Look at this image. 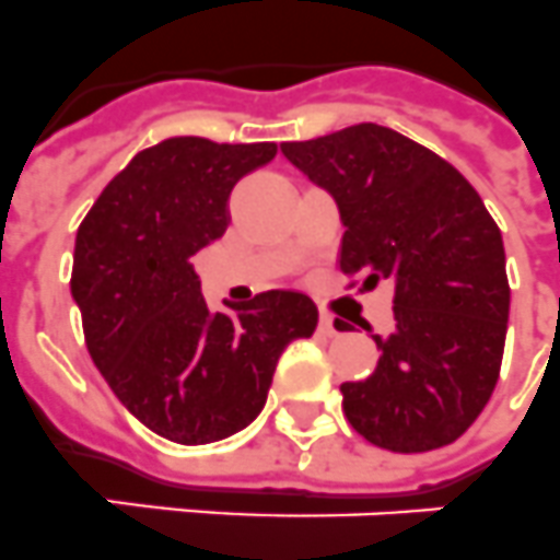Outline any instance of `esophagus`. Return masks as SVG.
<instances>
[{"label":"esophagus","mask_w":560,"mask_h":560,"mask_svg":"<svg viewBox=\"0 0 560 560\" xmlns=\"http://www.w3.org/2000/svg\"><path fill=\"white\" fill-rule=\"evenodd\" d=\"M318 327H322L324 336H336V332H338L336 318H332L330 313H322V318H318Z\"/></svg>","instance_id":"esophagus-1"}]
</instances>
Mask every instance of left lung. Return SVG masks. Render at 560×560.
Listing matches in <instances>:
<instances>
[{
  "label": "left lung",
  "instance_id": "1",
  "mask_svg": "<svg viewBox=\"0 0 560 560\" xmlns=\"http://www.w3.org/2000/svg\"><path fill=\"white\" fill-rule=\"evenodd\" d=\"M281 153L336 199L347 288L393 284L396 324L373 336L378 368L341 384L347 421L389 453L447 447L481 416L504 359L510 281L495 219L447 159L373 121Z\"/></svg>",
  "mask_w": 560,
  "mask_h": 560
}]
</instances>
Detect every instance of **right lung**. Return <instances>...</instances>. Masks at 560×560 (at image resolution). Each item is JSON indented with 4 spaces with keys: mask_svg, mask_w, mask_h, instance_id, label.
Wrapping results in <instances>:
<instances>
[{
    "mask_svg": "<svg viewBox=\"0 0 560 560\" xmlns=\"http://www.w3.org/2000/svg\"><path fill=\"white\" fill-rule=\"evenodd\" d=\"M276 144L176 136L139 150L79 224L70 293L93 364L148 430L210 444L261 412L281 352L318 324L313 299L267 290L210 313L190 258L224 236L238 178Z\"/></svg>",
    "mask_w": 560,
    "mask_h": 560,
    "instance_id": "obj_1",
    "label": "right lung"
}]
</instances>
